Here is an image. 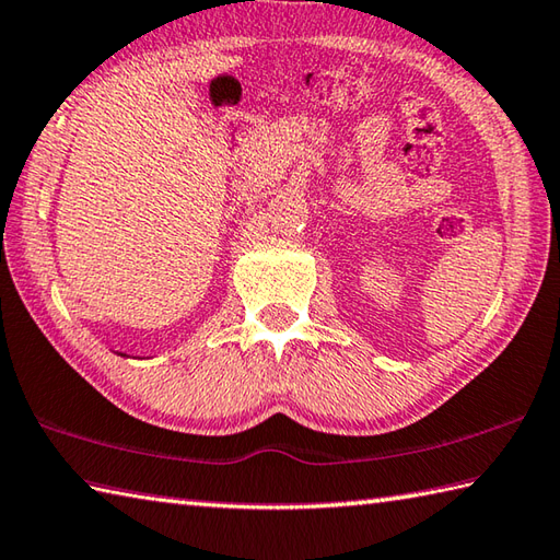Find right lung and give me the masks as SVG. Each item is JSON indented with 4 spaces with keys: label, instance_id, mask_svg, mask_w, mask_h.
Masks as SVG:
<instances>
[{
    "label": "right lung",
    "instance_id": "1",
    "mask_svg": "<svg viewBox=\"0 0 560 560\" xmlns=\"http://www.w3.org/2000/svg\"><path fill=\"white\" fill-rule=\"evenodd\" d=\"M115 354H119V358H129V354H127V352H115Z\"/></svg>",
    "mask_w": 560,
    "mask_h": 560
}]
</instances>
